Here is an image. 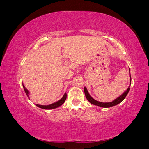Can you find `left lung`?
<instances>
[{"label": "left lung", "mask_w": 149, "mask_h": 149, "mask_svg": "<svg viewBox=\"0 0 149 149\" xmlns=\"http://www.w3.org/2000/svg\"><path fill=\"white\" fill-rule=\"evenodd\" d=\"M129 74H130V84H131V76H130V70H129ZM129 87H130V86H129ZM129 87L127 88V90H126V91H125L123 94H122L120 96H119V97L116 99L115 100H114L113 101L111 102H101L97 101L95 100H94V99L89 95V94L88 91L86 88L84 87V94H85L86 97V99L88 100V101L90 103H91L92 104L100 106V107H112V106H114L118 104H119L120 102H121L124 100V99L126 97V96H127V94H128L129 91V89H130Z\"/></svg>", "instance_id": "obj_1"}]
</instances>
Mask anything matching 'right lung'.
Returning <instances> with one entry per match:
<instances>
[{
    "label": "right lung",
    "instance_id": "right-lung-1",
    "mask_svg": "<svg viewBox=\"0 0 149 149\" xmlns=\"http://www.w3.org/2000/svg\"><path fill=\"white\" fill-rule=\"evenodd\" d=\"M23 87H24V89L25 90V93L26 94V96H28L29 99H30L29 98V91H28L27 89H26V88L24 86V84H23ZM66 99V93H65L64 94V96H63V97L60 100H59V101L56 102H54L53 104H51L47 105V106H43V105L36 104V106H38V107L42 108V109H55V108H56L58 107L61 106L65 102Z\"/></svg>",
    "mask_w": 149,
    "mask_h": 149
}]
</instances>
